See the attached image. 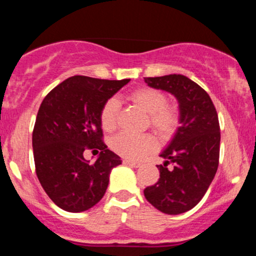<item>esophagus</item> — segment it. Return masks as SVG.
I'll return each mask as SVG.
<instances>
[{
	"label": "esophagus",
	"mask_w": 256,
	"mask_h": 256,
	"mask_svg": "<svg viewBox=\"0 0 256 256\" xmlns=\"http://www.w3.org/2000/svg\"><path fill=\"white\" fill-rule=\"evenodd\" d=\"M122 164L126 166H131V167H140V162H134V161H130V160H124Z\"/></svg>",
	"instance_id": "1"
}]
</instances>
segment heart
Masks as SVG:
<instances>
[{
  "label": "heart",
  "instance_id": "heart-1",
  "mask_svg": "<svg viewBox=\"0 0 256 256\" xmlns=\"http://www.w3.org/2000/svg\"><path fill=\"white\" fill-rule=\"evenodd\" d=\"M131 102L148 114L146 126H150L158 136L170 137L179 125V110L174 106L167 104L165 94L152 88H140L128 95ZM120 104L116 98H108L100 112V122L104 131H114L118 126ZM156 140L150 134H132L120 132L112 138V150L128 160H140L154 150Z\"/></svg>",
  "mask_w": 256,
  "mask_h": 256
}]
</instances>
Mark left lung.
<instances>
[{
	"label": "left lung",
	"instance_id": "left-lung-1",
	"mask_svg": "<svg viewBox=\"0 0 256 256\" xmlns=\"http://www.w3.org/2000/svg\"><path fill=\"white\" fill-rule=\"evenodd\" d=\"M154 89L171 92L179 102L180 126L156 165L160 178L146 186L149 204L166 214H180L201 201L219 165L220 126L210 95L185 76L168 74L144 78ZM172 164V168H168Z\"/></svg>",
	"mask_w": 256,
	"mask_h": 256
}]
</instances>
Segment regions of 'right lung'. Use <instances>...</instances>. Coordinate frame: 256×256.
<instances>
[{"label": "right lung", "mask_w": 256, "mask_h": 256, "mask_svg": "<svg viewBox=\"0 0 256 256\" xmlns=\"http://www.w3.org/2000/svg\"><path fill=\"white\" fill-rule=\"evenodd\" d=\"M128 82L74 76L40 104L32 132L34 166L44 192L61 210L77 213L94 207L107 190L110 170L122 164L102 140L100 112ZM86 148L100 152L95 163L84 158Z\"/></svg>", "instance_id": "add662e5"}]
</instances>
